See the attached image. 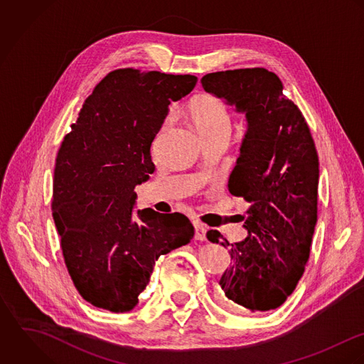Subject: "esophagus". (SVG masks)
I'll return each instance as SVG.
<instances>
[{
  "label": "esophagus",
  "instance_id": "obj_1",
  "mask_svg": "<svg viewBox=\"0 0 364 364\" xmlns=\"http://www.w3.org/2000/svg\"><path fill=\"white\" fill-rule=\"evenodd\" d=\"M196 228V239L197 240H207V226L198 220L194 222Z\"/></svg>",
  "mask_w": 364,
  "mask_h": 364
}]
</instances>
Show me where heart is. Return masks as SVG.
I'll use <instances>...</instances> for the list:
<instances>
[{"label":"heart","instance_id":"obj_1","mask_svg":"<svg viewBox=\"0 0 364 364\" xmlns=\"http://www.w3.org/2000/svg\"><path fill=\"white\" fill-rule=\"evenodd\" d=\"M188 115L203 138L230 134L232 119L225 102L213 94H201L188 105Z\"/></svg>","mask_w":364,"mask_h":364}]
</instances>
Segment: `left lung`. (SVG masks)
<instances>
[{"mask_svg": "<svg viewBox=\"0 0 364 364\" xmlns=\"http://www.w3.org/2000/svg\"><path fill=\"white\" fill-rule=\"evenodd\" d=\"M203 87L246 114L247 131L229 177V191L249 203L243 242L218 230L208 240L229 249L232 266L219 286L252 312L279 308L295 290L316 223L319 161L299 108L277 74L263 68L205 74Z\"/></svg>", "mask_w": 364, "mask_h": 364, "instance_id": "8db88e82", "label": "left lung"}]
</instances>
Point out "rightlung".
I'll return each instance as SVG.
<instances>
[{
	"label": "right lung",
	"mask_w": 364,
	"mask_h": 364,
	"mask_svg": "<svg viewBox=\"0 0 364 364\" xmlns=\"http://www.w3.org/2000/svg\"><path fill=\"white\" fill-rule=\"evenodd\" d=\"M196 84L190 74L114 70L84 101L58 151L52 214L74 287L97 308L134 309L156 260L194 236L183 214L132 208L135 186L154 171L150 146L170 102Z\"/></svg>",
	"instance_id": "right-lung-1"
}]
</instances>
